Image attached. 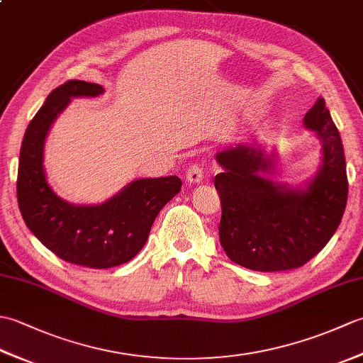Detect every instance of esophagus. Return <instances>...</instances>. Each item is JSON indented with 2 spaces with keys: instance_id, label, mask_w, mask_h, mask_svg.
<instances>
[{
  "instance_id": "obj_1",
  "label": "esophagus",
  "mask_w": 363,
  "mask_h": 363,
  "mask_svg": "<svg viewBox=\"0 0 363 363\" xmlns=\"http://www.w3.org/2000/svg\"><path fill=\"white\" fill-rule=\"evenodd\" d=\"M203 177H204V169L199 167L198 164H194L191 165L189 169H187V173H186V179H187V182H190V184H199L203 181Z\"/></svg>"
}]
</instances>
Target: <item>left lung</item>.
Listing matches in <instances>:
<instances>
[{"mask_svg": "<svg viewBox=\"0 0 363 363\" xmlns=\"http://www.w3.org/2000/svg\"><path fill=\"white\" fill-rule=\"evenodd\" d=\"M320 140V165L301 186L273 181L276 148L235 145L215 154L223 173L215 176L221 201L220 243L237 265L254 272H284L307 264L325 248L340 225L348 177L343 145L320 98L303 120Z\"/></svg>", "mask_w": 363, "mask_h": 363, "instance_id": "8db88e82", "label": "left lung"}]
</instances>
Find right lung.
<instances>
[{"mask_svg":"<svg viewBox=\"0 0 363 363\" xmlns=\"http://www.w3.org/2000/svg\"><path fill=\"white\" fill-rule=\"evenodd\" d=\"M103 86L68 81L54 89L23 137L17 198L28 229L65 262L89 268L126 264L143 248L157 213L181 191L177 176L140 177L101 204H73L50 186L43 167L45 142L73 98H95Z\"/></svg>","mask_w":363,"mask_h":363,"instance_id":"obj_1","label":"right lung"}]
</instances>
